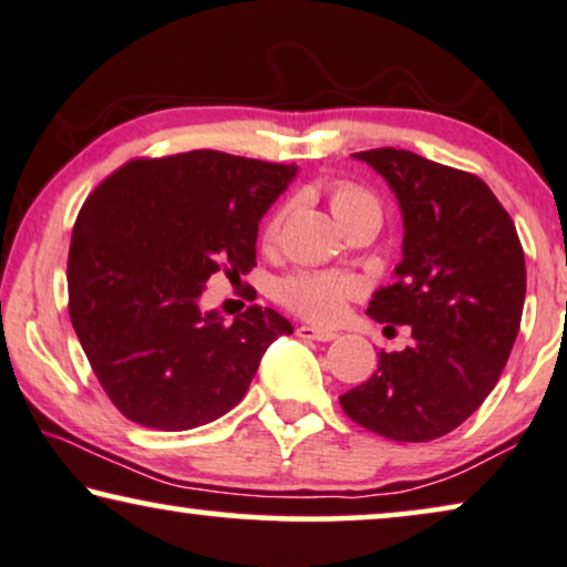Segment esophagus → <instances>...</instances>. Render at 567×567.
Listing matches in <instances>:
<instances>
[{"label":"esophagus","mask_w":567,"mask_h":567,"mask_svg":"<svg viewBox=\"0 0 567 567\" xmlns=\"http://www.w3.org/2000/svg\"><path fill=\"white\" fill-rule=\"evenodd\" d=\"M298 336L308 338V341H333V338H338V333L331 331V328L318 326H298Z\"/></svg>","instance_id":"obj_1"}]
</instances>
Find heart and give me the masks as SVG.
I'll return each instance as SVG.
<instances>
[{
  "mask_svg": "<svg viewBox=\"0 0 567 567\" xmlns=\"http://www.w3.org/2000/svg\"><path fill=\"white\" fill-rule=\"evenodd\" d=\"M364 206L377 208V200L371 198L367 190L357 188V185L341 183L331 190V210L336 218L343 216L346 210ZM282 224L285 210H277L272 221L267 224L265 239L275 241L277 236H280ZM353 292H357V282L341 275H298L285 280L280 287V295L287 306L312 320H336L343 312L346 300H349Z\"/></svg>",
  "mask_w": 567,
  "mask_h": 567,
  "instance_id": "1",
  "label": "heart"
}]
</instances>
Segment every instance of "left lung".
I'll use <instances>...</instances> for the list:
<instances>
[{"mask_svg": "<svg viewBox=\"0 0 567 567\" xmlns=\"http://www.w3.org/2000/svg\"><path fill=\"white\" fill-rule=\"evenodd\" d=\"M353 157L384 177L402 214L394 282L371 295L367 316L410 326L412 343L379 353L374 377L346 392L341 408L390 441H435L468 420L499 382L525 308V251L481 177L410 150Z\"/></svg>", "mask_w": 567, "mask_h": 567, "instance_id": "1", "label": "left lung"}]
</instances>
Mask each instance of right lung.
<instances>
[{
	"instance_id": "right-lung-1",
	"label": "right lung",
	"mask_w": 567,
	"mask_h": 567,
	"mask_svg": "<svg viewBox=\"0 0 567 567\" xmlns=\"http://www.w3.org/2000/svg\"><path fill=\"white\" fill-rule=\"evenodd\" d=\"M298 165L216 150L132 159L83 203L68 251V310L91 369L124 417L190 430L247 394L290 320L251 306L203 310L218 267L247 275L261 216Z\"/></svg>"
}]
</instances>
